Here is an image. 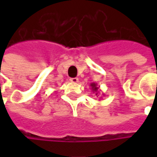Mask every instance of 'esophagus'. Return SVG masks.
<instances>
[{
  "label": "esophagus",
  "instance_id": "1",
  "mask_svg": "<svg viewBox=\"0 0 157 157\" xmlns=\"http://www.w3.org/2000/svg\"><path fill=\"white\" fill-rule=\"evenodd\" d=\"M70 81L71 82V83H78V78H70Z\"/></svg>",
  "mask_w": 157,
  "mask_h": 157
}]
</instances>
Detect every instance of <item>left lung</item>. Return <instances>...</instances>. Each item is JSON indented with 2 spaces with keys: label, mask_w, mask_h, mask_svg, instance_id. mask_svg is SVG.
<instances>
[{
  "label": "left lung",
  "mask_w": 157,
  "mask_h": 157,
  "mask_svg": "<svg viewBox=\"0 0 157 157\" xmlns=\"http://www.w3.org/2000/svg\"><path fill=\"white\" fill-rule=\"evenodd\" d=\"M90 86H91V89H92L93 93H95L96 95H98L99 91H100V86H97V83H92Z\"/></svg>",
  "instance_id": "1"
}]
</instances>
